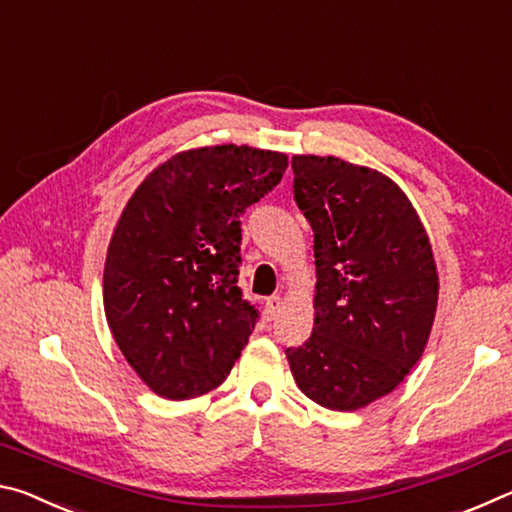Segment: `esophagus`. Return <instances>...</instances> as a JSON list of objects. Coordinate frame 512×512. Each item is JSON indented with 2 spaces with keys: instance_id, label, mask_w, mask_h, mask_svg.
<instances>
[{
  "instance_id": "obj_1",
  "label": "esophagus",
  "mask_w": 512,
  "mask_h": 512,
  "mask_svg": "<svg viewBox=\"0 0 512 512\" xmlns=\"http://www.w3.org/2000/svg\"><path fill=\"white\" fill-rule=\"evenodd\" d=\"M282 298L280 296H271V298H266V318L268 320H273L277 314H280V309H282Z\"/></svg>"
}]
</instances>
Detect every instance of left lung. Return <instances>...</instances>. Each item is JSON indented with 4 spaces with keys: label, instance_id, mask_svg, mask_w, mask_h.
<instances>
[{
    "label": "left lung",
    "instance_id": "1",
    "mask_svg": "<svg viewBox=\"0 0 512 512\" xmlns=\"http://www.w3.org/2000/svg\"><path fill=\"white\" fill-rule=\"evenodd\" d=\"M293 198L314 230V332L287 359L302 393L357 411L393 393L427 348L438 268L400 185L334 155H293Z\"/></svg>",
    "mask_w": 512,
    "mask_h": 512
}]
</instances>
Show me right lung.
Returning a JSON list of instances; mask_svg holds the SVG:
<instances>
[{"label":"right lung","mask_w":512,"mask_h":512,"mask_svg":"<svg viewBox=\"0 0 512 512\" xmlns=\"http://www.w3.org/2000/svg\"><path fill=\"white\" fill-rule=\"evenodd\" d=\"M284 153L201 146L155 167L121 212L103 268V309L137 377L164 400L223 384L257 309L237 287L241 221L280 183Z\"/></svg>","instance_id":"obj_1"}]
</instances>
